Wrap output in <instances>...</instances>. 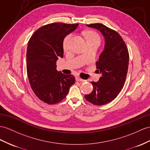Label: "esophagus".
<instances>
[{
	"label": "esophagus",
	"instance_id": "1",
	"mask_svg": "<svg viewBox=\"0 0 150 150\" xmlns=\"http://www.w3.org/2000/svg\"><path fill=\"white\" fill-rule=\"evenodd\" d=\"M76 81H79V82H85V81H86V80H84V79H81V78H79V77L76 78Z\"/></svg>",
	"mask_w": 150,
	"mask_h": 150
}]
</instances>
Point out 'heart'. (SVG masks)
<instances>
[{"mask_svg": "<svg viewBox=\"0 0 150 150\" xmlns=\"http://www.w3.org/2000/svg\"><path fill=\"white\" fill-rule=\"evenodd\" d=\"M72 37V34H69L67 35L66 37L65 38L64 42H63V47L65 50H67L69 48V43H70L71 39ZM86 38L88 39V41H90V40H99V38L98 36L93 32H87L86 34Z\"/></svg>", "mask_w": 150, "mask_h": 150, "instance_id": "1", "label": "heart"}]
</instances>
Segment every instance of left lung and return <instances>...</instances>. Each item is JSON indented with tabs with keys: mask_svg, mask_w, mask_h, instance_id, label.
Here are the masks:
<instances>
[{
	"mask_svg": "<svg viewBox=\"0 0 150 150\" xmlns=\"http://www.w3.org/2000/svg\"><path fill=\"white\" fill-rule=\"evenodd\" d=\"M86 26L99 30L104 38L105 45L96 62L97 71L102 76L98 81L91 82L93 91L85 97L94 105H103L114 100L123 88L129 67V52L118 32L101 23Z\"/></svg>",
	"mask_w": 150,
	"mask_h": 150,
	"instance_id": "left-lung-1",
	"label": "left lung"
}]
</instances>
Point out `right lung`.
<instances>
[{
	"instance_id": "obj_1",
	"label": "right lung",
	"mask_w": 150,
	"mask_h": 150,
	"mask_svg": "<svg viewBox=\"0 0 150 150\" xmlns=\"http://www.w3.org/2000/svg\"><path fill=\"white\" fill-rule=\"evenodd\" d=\"M78 24L53 23L36 30L28 42L27 71L33 92L40 100L48 104L62 100L75 83L72 74L57 70V60L64 54L65 36Z\"/></svg>"
}]
</instances>
